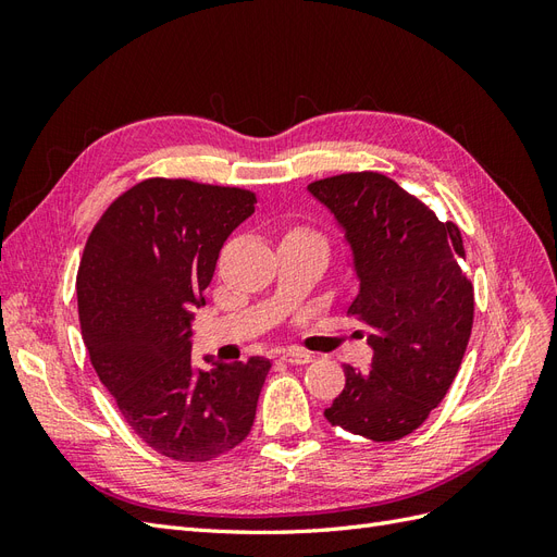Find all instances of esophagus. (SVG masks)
I'll return each instance as SVG.
<instances>
[{
	"mask_svg": "<svg viewBox=\"0 0 557 557\" xmlns=\"http://www.w3.org/2000/svg\"><path fill=\"white\" fill-rule=\"evenodd\" d=\"M281 360H285L288 364H309L313 360L311 352L299 350V348H288L281 352Z\"/></svg>",
	"mask_w": 557,
	"mask_h": 557,
	"instance_id": "34e87169",
	"label": "esophagus"
}]
</instances>
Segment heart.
<instances>
[{"instance_id":"heart-1","label":"heart","mask_w":557,"mask_h":557,"mask_svg":"<svg viewBox=\"0 0 557 557\" xmlns=\"http://www.w3.org/2000/svg\"><path fill=\"white\" fill-rule=\"evenodd\" d=\"M285 239H313V242H323V239L318 237V234H313V232H309V230H301V227L288 232V237H285Z\"/></svg>"}]
</instances>
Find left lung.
I'll use <instances>...</instances> for the list:
<instances>
[{
    "label": "left lung",
    "mask_w": 557,
    "mask_h": 557,
    "mask_svg": "<svg viewBox=\"0 0 557 557\" xmlns=\"http://www.w3.org/2000/svg\"><path fill=\"white\" fill-rule=\"evenodd\" d=\"M336 221L360 283L348 313L367 325L372 369L344 367L325 418L372 442L425 423L458 374L474 323L462 234L379 172L339 174L309 188Z\"/></svg>",
    "instance_id": "8db88e82"
}]
</instances>
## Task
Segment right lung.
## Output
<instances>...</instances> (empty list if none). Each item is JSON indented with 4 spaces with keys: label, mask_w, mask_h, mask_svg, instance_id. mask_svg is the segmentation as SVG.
<instances>
[{
    "label": "right lung",
    "mask_w": 557,
    "mask_h": 557,
    "mask_svg": "<svg viewBox=\"0 0 557 557\" xmlns=\"http://www.w3.org/2000/svg\"><path fill=\"white\" fill-rule=\"evenodd\" d=\"M242 188L148 178L90 232L76 276L78 323L95 372L127 425L166 458L207 462L256 420L267 358L193 364L195 309L230 234L256 211Z\"/></svg>",
    "instance_id": "obj_1"
}]
</instances>
